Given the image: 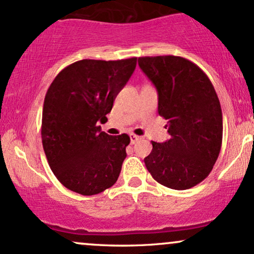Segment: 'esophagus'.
<instances>
[{
	"instance_id": "esophagus-1",
	"label": "esophagus",
	"mask_w": 254,
	"mask_h": 254,
	"mask_svg": "<svg viewBox=\"0 0 254 254\" xmlns=\"http://www.w3.org/2000/svg\"><path fill=\"white\" fill-rule=\"evenodd\" d=\"M139 139V136H137V135H133V133H131L130 135V143L131 144H135L137 141H138Z\"/></svg>"
}]
</instances>
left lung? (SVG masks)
I'll list each match as a JSON object with an SVG mask.
<instances>
[{
    "label": "left lung",
    "instance_id": "left-lung-1",
    "mask_svg": "<svg viewBox=\"0 0 254 254\" xmlns=\"http://www.w3.org/2000/svg\"><path fill=\"white\" fill-rule=\"evenodd\" d=\"M138 65L157 90V112L171 138L151 141L144 159L161 185L188 190L209 176L222 144V111L211 81L199 66L179 56L139 57Z\"/></svg>",
    "mask_w": 254,
    "mask_h": 254
}]
</instances>
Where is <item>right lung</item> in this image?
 <instances>
[{
  "mask_svg": "<svg viewBox=\"0 0 254 254\" xmlns=\"http://www.w3.org/2000/svg\"><path fill=\"white\" fill-rule=\"evenodd\" d=\"M136 62V57L77 61L49 87L43 107V148L51 171L69 190L92 196L117 182L130 137L107 135L98 122L107 121Z\"/></svg>",
  "mask_w": 254,
  "mask_h": 254,
  "instance_id": "add662e5",
  "label": "right lung"
}]
</instances>
